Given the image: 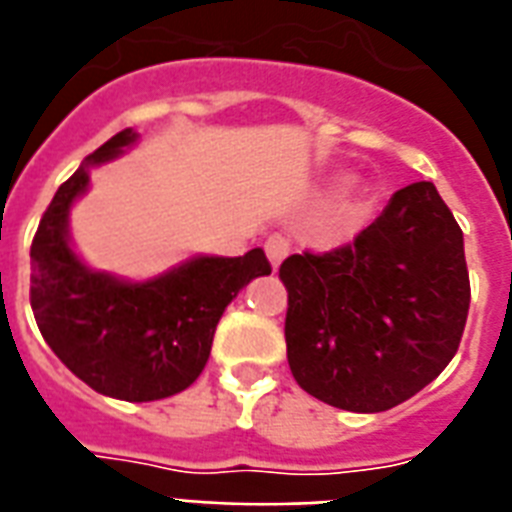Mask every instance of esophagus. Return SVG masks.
<instances>
[{
  "label": "esophagus",
  "mask_w": 512,
  "mask_h": 512,
  "mask_svg": "<svg viewBox=\"0 0 512 512\" xmlns=\"http://www.w3.org/2000/svg\"><path fill=\"white\" fill-rule=\"evenodd\" d=\"M265 255H268V260H271L273 268H279L281 260L289 255V241L276 233V236H271V239L265 241Z\"/></svg>",
  "instance_id": "34e87169"
}]
</instances>
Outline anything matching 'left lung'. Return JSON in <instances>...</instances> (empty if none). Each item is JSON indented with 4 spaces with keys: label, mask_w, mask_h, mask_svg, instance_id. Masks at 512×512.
Segmentation results:
<instances>
[{
    "label": "left lung",
    "mask_w": 512,
    "mask_h": 512,
    "mask_svg": "<svg viewBox=\"0 0 512 512\" xmlns=\"http://www.w3.org/2000/svg\"><path fill=\"white\" fill-rule=\"evenodd\" d=\"M284 337L297 385L345 412L420 393L460 348L470 279L462 231L433 183H412L353 244L287 257Z\"/></svg>",
    "instance_id": "1"
}]
</instances>
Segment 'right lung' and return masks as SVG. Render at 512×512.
<instances>
[{"instance_id":"right-lung-1","label":"right lung","mask_w":512,"mask_h":512,"mask_svg":"<svg viewBox=\"0 0 512 512\" xmlns=\"http://www.w3.org/2000/svg\"><path fill=\"white\" fill-rule=\"evenodd\" d=\"M138 132L122 130L60 185L31 244V308L52 353L82 382L122 401H159L185 390L207 364L217 321L271 263L199 255L148 281L92 271L68 239V212L90 185V167L124 154Z\"/></svg>"}]
</instances>
